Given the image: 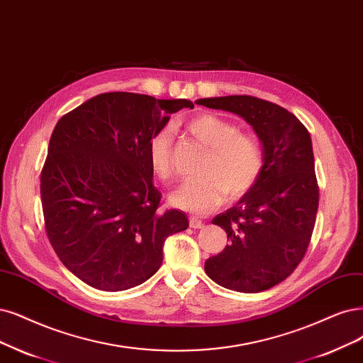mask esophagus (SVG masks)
<instances>
[{"mask_svg": "<svg viewBox=\"0 0 363 363\" xmlns=\"http://www.w3.org/2000/svg\"><path fill=\"white\" fill-rule=\"evenodd\" d=\"M190 227H191V229H202L203 223L200 221L199 218H196V217H191L190 218Z\"/></svg>", "mask_w": 363, "mask_h": 363, "instance_id": "1", "label": "esophagus"}]
</instances>
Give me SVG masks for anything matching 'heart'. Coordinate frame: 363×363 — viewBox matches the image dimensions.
Segmentation results:
<instances>
[{
  "instance_id": "b5f03b06",
  "label": "heart",
  "mask_w": 363,
  "mask_h": 363,
  "mask_svg": "<svg viewBox=\"0 0 363 363\" xmlns=\"http://www.w3.org/2000/svg\"><path fill=\"white\" fill-rule=\"evenodd\" d=\"M186 127L211 151L202 167L203 177L185 179L169 194L172 206L203 216L221 206L227 194L240 199L256 189L264 170V154L256 139L240 133L232 121L211 113L193 118ZM172 140L173 130L166 125L147 145V161L161 181L173 174Z\"/></svg>"
}]
</instances>
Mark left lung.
Masks as SVG:
<instances>
[{
    "mask_svg": "<svg viewBox=\"0 0 363 363\" xmlns=\"http://www.w3.org/2000/svg\"><path fill=\"white\" fill-rule=\"evenodd\" d=\"M244 118L256 131L264 170L256 189L212 220L229 245L205 262L217 284L259 293L284 281L303 259L314 230L318 185L310 133L284 107L251 96L196 101Z\"/></svg>",
    "mask_w": 363,
    "mask_h": 363,
    "instance_id": "8db88e82",
    "label": "left lung"
}]
</instances>
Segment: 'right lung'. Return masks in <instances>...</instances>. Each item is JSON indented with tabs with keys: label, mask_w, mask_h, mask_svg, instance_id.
Segmentation results:
<instances>
[{
	"label": "right lung",
	"mask_w": 363,
	"mask_h": 363,
	"mask_svg": "<svg viewBox=\"0 0 363 363\" xmlns=\"http://www.w3.org/2000/svg\"><path fill=\"white\" fill-rule=\"evenodd\" d=\"M190 100L104 92L53 128L40 177L49 242L62 264L103 291L136 287L163 262L167 236L185 230L182 211L160 212L147 145Z\"/></svg>",
	"instance_id": "1"
}]
</instances>
